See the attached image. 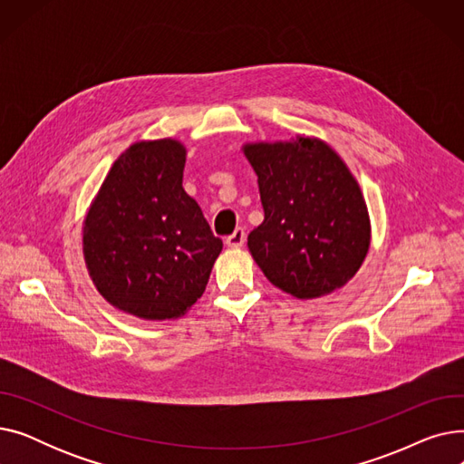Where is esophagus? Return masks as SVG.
<instances>
[{"label": "esophagus", "instance_id": "34e87169", "mask_svg": "<svg viewBox=\"0 0 464 464\" xmlns=\"http://www.w3.org/2000/svg\"><path fill=\"white\" fill-rule=\"evenodd\" d=\"M245 240H246V233H245V229L242 227H237L227 238H226V245L229 246V248H240L242 245H245Z\"/></svg>", "mask_w": 464, "mask_h": 464}]
</instances>
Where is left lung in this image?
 Instances as JSON below:
<instances>
[{"label": "left lung", "mask_w": 464, "mask_h": 464, "mask_svg": "<svg viewBox=\"0 0 464 464\" xmlns=\"http://www.w3.org/2000/svg\"><path fill=\"white\" fill-rule=\"evenodd\" d=\"M265 219L248 248L273 285L318 299L346 285L371 246V218L348 165L318 137L246 142Z\"/></svg>", "instance_id": "obj_1"}]
</instances>
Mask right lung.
Returning <instances> with one entry per match:
<instances>
[{"instance_id":"right-lung-1","label":"right lung","mask_w":464,"mask_h":464,"mask_svg":"<svg viewBox=\"0 0 464 464\" xmlns=\"http://www.w3.org/2000/svg\"><path fill=\"white\" fill-rule=\"evenodd\" d=\"M186 146L139 140L112 163L82 224L88 275L114 308L175 320L198 303L222 252L182 188Z\"/></svg>"}]
</instances>
